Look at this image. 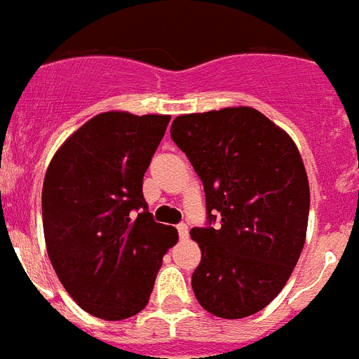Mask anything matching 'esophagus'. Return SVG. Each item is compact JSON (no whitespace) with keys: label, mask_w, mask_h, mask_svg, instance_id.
Wrapping results in <instances>:
<instances>
[{"label":"esophagus","mask_w":359,"mask_h":359,"mask_svg":"<svg viewBox=\"0 0 359 359\" xmlns=\"http://www.w3.org/2000/svg\"><path fill=\"white\" fill-rule=\"evenodd\" d=\"M177 236H180V239L182 241L189 239V226H187L185 223L177 224Z\"/></svg>","instance_id":"34e87169"}]
</instances>
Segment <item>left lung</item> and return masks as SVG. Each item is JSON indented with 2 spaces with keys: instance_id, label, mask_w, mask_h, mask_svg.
I'll use <instances>...</instances> for the list:
<instances>
[{
  "instance_id": "left-lung-1",
  "label": "left lung",
  "mask_w": 359,
  "mask_h": 359,
  "mask_svg": "<svg viewBox=\"0 0 359 359\" xmlns=\"http://www.w3.org/2000/svg\"><path fill=\"white\" fill-rule=\"evenodd\" d=\"M170 138L207 198L208 226L190 231L201 250L196 298L219 318L255 315L286 286L306 243L302 156L286 131L246 106L176 116Z\"/></svg>"
}]
</instances>
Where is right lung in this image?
Listing matches in <instances>:
<instances>
[{
	"mask_svg": "<svg viewBox=\"0 0 359 359\" xmlns=\"http://www.w3.org/2000/svg\"><path fill=\"white\" fill-rule=\"evenodd\" d=\"M169 115L107 111L59 147L43 183L50 262L69 297L90 315L123 320L149 302L177 230L152 219L144 174Z\"/></svg>",
	"mask_w": 359,
	"mask_h": 359,
	"instance_id": "add662e5",
	"label": "right lung"
}]
</instances>
